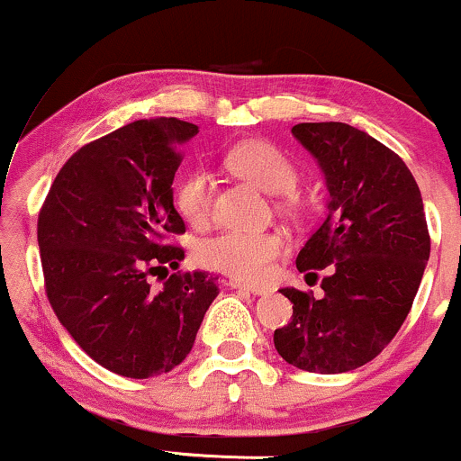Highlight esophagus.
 I'll use <instances>...</instances> for the list:
<instances>
[{
  "instance_id": "1",
  "label": "esophagus",
  "mask_w": 461,
  "mask_h": 461,
  "mask_svg": "<svg viewBox=\"0 0 461 461\" xmlns=\"http://www.w3.org/2000/svg\"><path fill=\"white\" fill-rule=\"evenodd\" d=\"M230 285H231V288L249 290V293H251V294H258V297H262V294H268V293H271V288H268V285H260V284H245V282H238V279H230Z\"/></svg>"
}]
</instances>
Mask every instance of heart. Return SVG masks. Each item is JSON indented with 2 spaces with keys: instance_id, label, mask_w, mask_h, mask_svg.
<instances>
[{
  "instance_id": "heart-1",
  "label": "heart",
  "mask_w": 461,
  "mask_h": 461,
  "mask_svg": "<svg viewBox=\"0 0 461 461\" xmlns=\"http://www.w3.org/2000/svg\"><path fill=\"white\" fill-rule=\"evenodd\" d=\"M225 164L253 186L268 194H285L297 186V167L277 145L268 140H247L225 156ZM212 184L194 168L176 186V208L188 223L208 219ZM285 205H293L288 201ZM285 251V240L275 231H221L194 247V260L210 271H219L242 282H260L273 271V264Z\"/></svg>"
}]
</instances>
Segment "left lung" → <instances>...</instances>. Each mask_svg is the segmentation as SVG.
<instances>
[{
	"label": "left lung",
	"instance_id": "8db88e82",
	"mask_svg": "<svg viewBox=\"0 0 461 461\" xmlns=\"http://www.w3.org/2000/svg\"><path fill=\"white\" fill-rule=\"evenodd\" d=\"M293 136L327 186V219L297 268L330 275L321 299L282 288L293 319L275 330V348L308 373H347L377 357L410 314L431 249L425 208L405 162L366 131L330 121L294 125Z\"/></svg>",
	"mask_w": 461,
	"mask_h": 461
}]
</instances>
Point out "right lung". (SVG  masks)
I'll use <instances>...</instances> for the list:
<instances>
[{
	"label": "right lung",
	"instance_id": "add662e5",
	"mask_svg": "<svg viewBox=\"0 0 461 461\" xmlns=\"http://www.w3.org/2000/svg\"><path fill=\"white\" fill-rule=\"evenodd\" d=\"M197 131L160 116L88 142L60 168L39 214L58 321L95 362L123 377H156L182 364L219 294L205 271L151 284V275L184 260L182 247L164 238L186 231L171 186L179 149Z\"/></svg>",
	"mask_w": 461,
	"mask_h": 461
}]
</instances>
